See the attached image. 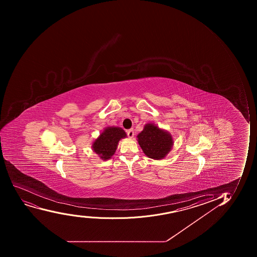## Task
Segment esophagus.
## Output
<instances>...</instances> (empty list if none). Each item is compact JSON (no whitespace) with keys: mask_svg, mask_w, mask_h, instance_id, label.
<instances>
[{"mask_svg":"<svg viewBox=\"0 0 257 257\" xmlns=\"http://www.w3.org/2000/svg\"><path fill=\"white\" fill-rule=\"evenodd\" d=\"M127 135L130 138H134V131L133 129H131V130L127 131Z\"/></svg>","mask_w":257,"mask_h":257,"instance_id":"1","label":"esophagus"}]
</instances>
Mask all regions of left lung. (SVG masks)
Wrapping results in <instances>:
<instances>
[{"mask_svg":"<svg viewBox=\"0 0 257 257\" xmlns=\"http://www.w3.org/2000/svg\"><path fill=\"white\" fill-rule=\"evenodd\" d=\"M137 138L144 154L152 159L165 158L173 148V136L154 123L146 124Z\"/></svg>","mask_w":257,"mask_h":257,"instance_id":"1","label":"left lung"}]
</instances>
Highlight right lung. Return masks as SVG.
<instances>
[{"label":"right lung","instance_id":"right-lung-1","mask_svg":"<svg viewBox=\"0 0 257 257\" xmlns=\"http://www.w3.org/2000/svg\"><path fill=\"white\" fill-rule=\"evenodd\" d=\"M126 137V133L120 127H105L92 143V150L101 160H109L115 153L119 141Z\"/></svg>","mask_w":257,"mask_h":257}]
</instances>
